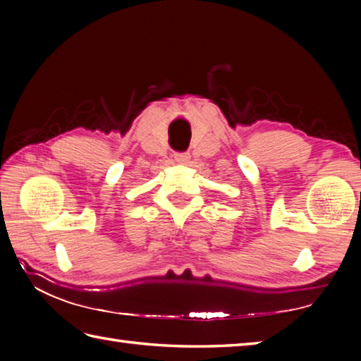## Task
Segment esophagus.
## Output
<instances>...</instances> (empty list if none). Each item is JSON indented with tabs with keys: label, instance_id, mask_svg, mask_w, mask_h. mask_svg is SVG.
<instances>
[{
	"label": "esophagus",
	"instance_id": "34e87169",
	"mask_svg": "<svg viewBox=\"0 0 361 361\" xmlns=\"http://www.w3.org/2000/svg\"><path fill=\"white\" fill-rule=\"evenodd\" d=\"M189 159H190L189 153H175V161L178 164H188Z\"/></svg>",
	"mask_w": 361,
	"mask_h": 361
}]
</instances>
